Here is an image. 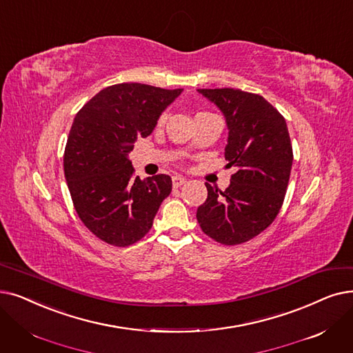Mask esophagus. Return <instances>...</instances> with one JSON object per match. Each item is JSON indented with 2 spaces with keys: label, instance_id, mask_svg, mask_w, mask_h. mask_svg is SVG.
<instances>
[{
  "label": "esophagus",
  "instance_id": "1",
  "mask_svg": "<svg viewBox=\"0 0 353 353\" xmlns=\"http://www.w3.org/2000/svg\"><path fill=\"white\" fill-rule=\"evenodd\" d=\"M172 181H173V188H180L181 185H185V183L188 181V179L183 177V176H173Z\"/></svg>",
  "mask_w": 353,
  "mask_h": 353
}]
</instances>
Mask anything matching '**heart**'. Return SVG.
<instances>
[{
    "label": "heart",
    "instance_id": "heart-1",
    "mask_svg": "<svg viewBox=\"0 0 353 353\" xmlns=\"http://www.w3.org/2000/svg\"><path fill=\"white\" fill-rule=\"evenodd\" d=\"M164 118H165V117H164V115H163V117H161V121H164Z\"/></svg>",
    "mask_w": 353,
    "mask_h": 353
}]
</instances>
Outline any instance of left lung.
Wrapping results in <instances>:
<instances>
[{
	"label": "left lung",
	"mask_w": 353,
	"mask_h": 353,
	"mask_svg": "<svg viewBox=\"0 0 353 353\" xmlns=\"http://www.w3.org/2000/svg\"><path fill=\"white\" fill-rule=\"evenodd\" d=\"M222 111L228 125L225 159L238 170L223 192L205 183L197 208L202 231L223 245L261 234L277 216L287 192L293 147L284 117L261 95L241 89H197Z\"/></svg>",
	"instance_id": "obj_1"
}]
</instances>
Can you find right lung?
Wrapping results in <instances>:
<instances>
[{
    "label": "right lung",
    "mask_w": 353,
    "mask_h": 353,
    "mask_svg": "<svg viewBox=\"0 0 353 353\" xmlns=\"http://www.w3.org/2000/svg\"><path fill=\"white\" fill-rule=\"evenodd\" d=\"M181 92L118 83L102 89L76 114L65 148V177L81 221L103 242L128 247L140 241L170 194V176L134 177L130 152Z\"/></svg>",
    "instance_id": "obj_1"
}]
</instances>
